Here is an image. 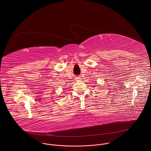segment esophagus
<instances>
[{
  "label": "esophagus",
  "mask_w": 151,
  "mask_h": 151,
  "mask_svg": "<svg viewBox=\"0 0 151 151\" xmlns=\"http://www.w3.org/2000/svg\"><path fill=\"white\" fill-rule=\"evenodd\" d=\"M80 77H76V80H80Z\"/></svg>",
  "instance_id": "34e87169"
}]
</instances>
